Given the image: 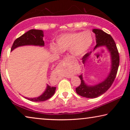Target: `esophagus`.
<instances>
[{
	"label": "esophagus",
	"instance_id": "1",
	"mask_svg": "<svg viewBox=\"0 0 130 130\" xmlns=\"http://www.w3.org/2000/svg\"><path fill=\"white\" fill-rule=\"evenodd\" d=\"M62 63H63V62H62V63H61V64H62Z\"/></svg>",
	"mask_w": 130,
	"mask_h": 130
}]
</instances>
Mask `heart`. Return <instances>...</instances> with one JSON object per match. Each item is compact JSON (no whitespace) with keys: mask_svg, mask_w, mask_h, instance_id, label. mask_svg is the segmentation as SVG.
Segmentation results:
<instances>
[{"mask_svg":"<svg viewBox=\"0 0 130 130\" xmlns=\"http://www.w3.org/2000/svg\"><path fill=\"white\" fill-rule=\"evenodd\" d=\"M93 41V36L89 31L73 32L59 35L56 39V45L51 43L49 47L54 53L70 50L73 56L79 57L86 53Z\"/></svg>","mask_w":130,"mask_h":130,"instance_id":"b5f03b06","label":"heart"}]
</instances>
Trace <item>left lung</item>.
<instances>
[{
  "mask_svg": "<svg viewBox=\"0 0 130 130\" xmlns=\"http://www.w3.org/2000/svg\"><path fill=\"white\" fill-rule=\"evenodd\" d=\"M92 31L95 34L96 42V45L94 48L93 51L102 47H105L107 49L111 56V69L107 77L104 80L94 85H87L83 79L82 74L79 76L81 80V83L76 88V92L78 95L87 98H95L107 91L114 81L120 64L119 53L112 37L101 29H93ZM92 51L87 53L83 57L82 61L83 63H86Z\"/></svg>",
  "mask_w": 130,
  "mask_h": 130,
  "instance_id": "left-lung-1",
  "label": "left lung"
}]
</instances>
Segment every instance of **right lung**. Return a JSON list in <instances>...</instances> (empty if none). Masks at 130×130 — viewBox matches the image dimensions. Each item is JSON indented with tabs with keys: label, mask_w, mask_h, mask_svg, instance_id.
Masks as SVG:
<instances>
[{
	"label": "right lung",
	"mask_w": 130,
	"mask_h": 130,
	"mask_svg": "<svg viewBox=\"0 0 130 130\" xmlns=\"http://www.w3.org/2000/svg\"><path fill=\"white\" fill-rule=\"evenodd\" d=\"M43 31L39 29H31L20 37L16 39L11 48V51L17 47L25 45H34L44 47V41L43 40ZM56 87L50 86L47 85L45 90L40 96L36 98H25L34 102H41L47 100L54 95L56 92Z\"/></svg>",
	"instance_id": "add662e5"
}]
</instances>
